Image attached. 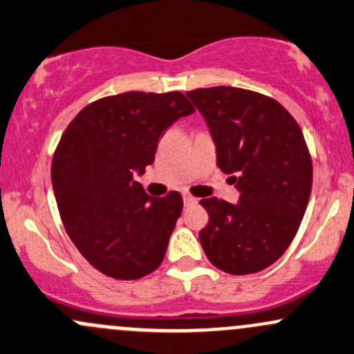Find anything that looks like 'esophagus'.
<instances>
[{
  "label": "esophagus",
  "mask_w": 354,
  "mask_h": 354,
  "mask_svg": "<svg viewBox=\"0 0 354 354\" xmlns=\"http://www.w3.org/2000/svg\"><path fill=\"white\" fill-rule=\"evenodd\" d=\"M184 204L185 206H192V204H197V199L191 194H184Z\"/></svg>",
  "instance_id": "esophagus-1"
}]
</instances>
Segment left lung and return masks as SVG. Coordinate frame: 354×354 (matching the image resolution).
<instances>
[{
    "label": "left lung",
    "mask_w": 354,
    "mask_h": 354,
    "mask_svg": "<svg viewBox=\"0 0 354 354\" xmlns=\"http://www.w3.org/2000/svg\"><path fill=\"white\" fill-rule=\"evenodd\" d=\"M206 118L218 167L233 174L239 203L201 199L209 223L199 239L207 260L231 275L275 263L309 204L313 160L302 130L280 102L239 87L187 91Z\"/></svg>",
    "instance_id": "1"
}]
</instances>
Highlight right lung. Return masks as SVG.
<instances>
[{
	"label": "right lung",
	"instance_id": "add662e5",
	"mask_svg": "<svg viewBox=\"0 0 354 354\" xmlns=\"http://www.w3.org/2000/svg\"><path fill=\"white\" fill-rule=\"evenodd\" d=\"M194 111L178 91H130L87 104L60 136L52 158L60 219L104 275L136 280L160 267L184 201L177 191L150 197L133 174L145 172L162 133Z\"/></svg>",
	"mask_w": 354,
	"mask_h": 354
}]
</instances>
